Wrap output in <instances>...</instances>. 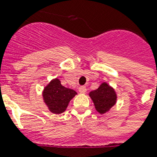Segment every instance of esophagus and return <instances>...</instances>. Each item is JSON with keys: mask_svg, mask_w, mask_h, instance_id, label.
Returning a JSON list of instances; mask_svg holds the SVG:
<instances>
[{"mask_svg": "<svg viewBox=\"0 0 157 157\" xmlns=\"http://www.w3.org/2000/svg\"><path fill=\"white\" fill-rule=\"evenodd\" d=\"M79 92H81V93H86V87L85 86H80V87H79Z\"/></svg>", "mask_w": 157, "mask_h": 157, "instance_id": "esophagus-1", "label": "esophagus"}]
</instances>
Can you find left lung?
<instances>
[{
    "label": "left lung",
    "instance_id": "8db88e82",
    "mask_svg": "<svg viewBox=\"0 0 157 157\" xmlns=\"http://www.w3.org/2000/svg\"><path fill=\"white\" fill-rule=\"evenodd\" d=\"M89 96L94 103L96 110L100 114L109 113L116 104L118 98L114 88L107 82H102L98 88L89 92Z\"/></svg>",
    "mask_w": 157,
    "mask_h": 157
}]
</instances>
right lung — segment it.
Instances as JSON below:
<instances>
[{"mask_svg": "<svg viewBox=\"0 0 157 157\" xmlns=\"http://www.w3.org/2000/svg\"><path fill=\"white\" fill-rule=\"evenodd\" d=\"M76 94L74 90L62 86L58 78L51 80L48 85L45 86L42 92L45 105L55 114L65 112L69 102Z\"/></svg>", "mask_w": 157, "mask_h": 157, "instance_id": "1", "label": "right lung"}]
</instances>
